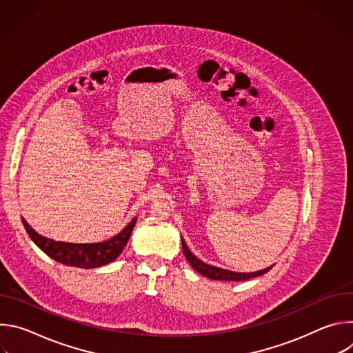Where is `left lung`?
Returning a JSON list of instances; mask_svg holds the SVG:
<instances>
[{"instance_id": "obj_1", "label": "left lung", "mask_w": 353, "mask_h": 353, "mask_svg": "<svg viewBox=\"0 0 353 353\" xmlns=\"http://www.w3.org/2000/svg\"><path fill=\"white\" fill-rule=\"evenodd\" d=\"M181 247H183V253L187 259V261L190 263V265L201 275H204L205 278H210V279H215V281H247V279H251V278H256V276H260L265 272H268L274 265L265 268V270H261V271H256V272H236V271H230V270H223V268H219V267H215V265H210L204 261H201L199 259H196L190 248L187 247L184 239L181 237Z\"/></svg>"}]
</instances>
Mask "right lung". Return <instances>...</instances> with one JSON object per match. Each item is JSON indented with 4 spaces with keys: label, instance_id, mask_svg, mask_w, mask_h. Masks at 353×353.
Returning <instances> with one entry per match:
<instances>
[{
    "label": "right lung",
    "instance_id": "1",
    "mask_svg": "<svg viewBox=\"0 0 353 353\" xmlns=\"http://www.w3.org/2000/svg\"><path fill=\"white\" fill-rule=\"evenodd\" d=\"M137 216L116 236L109 240L99 243H67L57 241L53 239L44 237L39 234L26 221L22 218L25 230L33 243L46 253L50 259L64 265L77 267V268H99L109 263H113L127 244L131 232L135 226Z\"/></svg>",
    "mask_w": 353,
    "mask_h": 353
}]
</instances>
